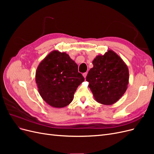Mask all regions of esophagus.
<instances>
[{
    "label": "esophagus",
    "instance_id": "esophagus-1",
    "mask_svg": "<svg viewBox=\"0 0 154 154\" xmlns=\"http://www.w3.org/2000/svg\"><path fill=\"white\" fill-rule=\"evenodd\" d=\"M87 72H85V73H83V76L84 77V78H86V76H87Z\"/></svg>",
    "mask_w": 154,
    "mask_h": 154
}]
</instances>
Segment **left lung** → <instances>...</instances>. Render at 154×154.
<instances>
[{
  "mask_svg": "<svg viewBox=\"0 0 154 154\" xmlns=\"http://www.w3.org/2000/svg\"><path fill=\"white\" fill-rule=\"evenodd\" d=\"M86 81L95 100L110 105L117 102L128 87L129 71L127 64L112 50L99 54L92 61Z\"/></svg>",
  "mask_w": 154,
  "mask_h": 154,
  "instance_id": "obj_1",
  "label": "left lung"
}]
</instances>
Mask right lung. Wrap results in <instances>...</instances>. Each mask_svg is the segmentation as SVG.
Instances as JSON below:
<instances>
[{
	"instance_id": "right-lung-1",
	"label": "right lung",
	"mask_w": 154,
	"mask_h": 154,
	"mask_svg": "<svg viewBox=\"0 0 154 154\" xmlns=\"http://www.w3.org/2000/svg\"><path fill=\"white\" fill-rule=\"evenodd\" d=\"M35 81L39 94L46 103L54 108H63L71 103L84 78L68 54L54 50L37 67Z\"/></svg>"
}]
</instances>
